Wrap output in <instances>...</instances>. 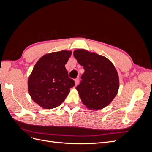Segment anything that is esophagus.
Returning a JSON list of instances; mask_svg holds the SVG:
<instances>
[{
	"label": "esophagus",
	"instance_id": "1",
	"mask_svg": "<svg viewBox=\"0 0 152 152\" xmlns=\"http://www.w3.org/2000/svg\"><path fill=\"white\" fill-rule=\"evenodd\" d=\"M79 79H78V78H77V79H75V86H77V84H79Z\"/></svg>",
	"mask_w": 152,
	"mask_h": 152
}]
</instances>
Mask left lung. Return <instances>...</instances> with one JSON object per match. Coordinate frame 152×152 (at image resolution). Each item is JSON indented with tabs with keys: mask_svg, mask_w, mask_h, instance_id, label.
Listing matches in <instances>:
<instances>
[{
	"mask_svg": "<svg viewBox=\"0 0 152 152\" xmlns=\"http://www.w3.org/2000/svg\"><path fill=\"white\" fill-rule=\"evenodd\" d=\"M73 56L84 67L80 84L76 87L79 97L87 108L102 109L111 103L119 88L117 71L106 57L85 49H77Z\"/></svg>",
	"mask_w": 152,
	"mask_h": 152,
	"instance_id": "8db88e82",
	"label": "left lung"
}]
</instances>
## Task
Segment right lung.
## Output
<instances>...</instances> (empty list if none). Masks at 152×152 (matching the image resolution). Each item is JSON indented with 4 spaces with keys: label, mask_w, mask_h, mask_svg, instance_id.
I'll return each mask as SVG.
<instances>
[{
    "label": "right lung",
    "mask_w": 152,
    "mask_h": 152,
    "mask_svg": "<svg viewBox=\"0 0 152 152\" xmlns=\"http://www.w3.org/2000/svg\"><path fill=\"white\" fill-rule=\"evenodd\" d=\"M72 53L71 50L48 53L35 65L28 79V91L31 99L42 108L58 107L75 86L65 68Z\"/></svg>",
    "instance_id": "right-lung-1"
}]
</instances>
